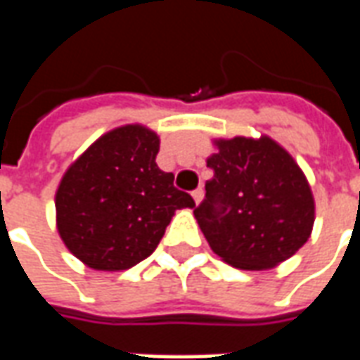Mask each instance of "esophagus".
Returning <instances> with one entry per match:
<instances>
[{"instance_id":"obj_1","label":"esophagus","mask_w":360,"mask_h":360,"mask_svg":"<svg viewBox=\"0 0 360 360\" xmlns=\"http://www.w3.org/2000/svg\"><path fill=\"white\" fill-rule=\"evenodd\" d=\"M202 196H204V188L202 187H198V188H195V191H193V198H195L196 204L202 200Z\"/></svg>"}]
</instances>
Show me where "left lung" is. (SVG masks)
Instances as JSON below:
<instances>
[{"label": "left lung", "mask_w": 360, "mask_h": 360, "mask_svg": "<svg viewBox=\"0 0 360 360\" xmlns=\"http://www.w3.org/2000/svg\"><path fill=\"white\" fill-rule=\"evenodd\" d=\"M214 172L195 218L212 250L241 270H266L293 257L314 224L304 175L268 136L218 141Z\"/></svg>", "instance_id": "1"}]
</instances>
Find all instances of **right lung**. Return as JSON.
I'll list each match as a JSON object with an SVG mask.
<instances>
[{
  "instance_id": "1",
  "label": "right lung",
  "mask_w": 360,
  "mask_h": 360,
  "mask_svg": "<svg viewBox=\"0 0 360 360\" xmlns=\"http://www.w3.org/2000/svg\"><path fill=\"white\" fill-rule=\"evenodd\" d=\"M160 139L141 125L119 127L90 146L61 179L58 229L67 249L94 270H127L150 257L175 210L193 196L156 164Z\"/></svg>"
}]
</instances>
